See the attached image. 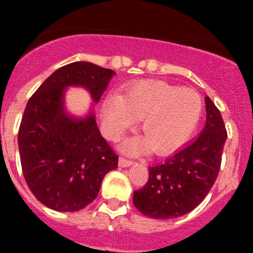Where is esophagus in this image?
Instances as JSON below:
<instances>
[{
    "label": "esophagus",
    "instance_id": "esophagus-1",
    "mask_svg": "<svg viewBox=\"0 0 253 253\" xmlns=\"http://www.w3.org/2000/svg\"><path fill=\"white\" fill-rule=\"evenodd\" d=\"M131 165H133V162H132V160L125 159V158H120L119 159V167L128 168V167H131Z\"/></svg>",
    "mask_w": 253,
    "mask_h": 253
}]
</instances>
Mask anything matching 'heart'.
I'll use <instances>...</instances> for the list:
<instances>
[{"mask_svg": "<svg viewBox=\"0 0 253 253\" xmlns=\"http://www.w3.org/2000/svg\"><path fill=\"white\" fill-rule=\"evenodd\" d=\"M203 114L197 91L160 81H144L129 86L121 95H110L101 109L103 125L111 138L142 120L145 137H134L122 144L129 154L148 150L174 152L192 137Z\"/></svg>", "mask_w": 253, "mask_h": 253, "instance_id": "b5f03b06", "label": "heart"}]
</instances>
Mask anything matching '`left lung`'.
Segmentation results:
<instances>
[{
    "label": "left lung",
    "mask_w": 253,
    "mask_h": 253,
    "mask_svg": "<svg viewBox=\"0 0 253 253\" xmlns=\"http://www.w3.org/2000/svg\"><path fill=\"white\" fill-rule=\"evenodd\" d=\"M206 125L200 136L164 163L149 167L144 187L133 192L143 215L172 219L196 208L213 187L220 170L226 129L220 111L206 96Z\"/></svg>",
    "instance_id": "1"
}]
</instances>
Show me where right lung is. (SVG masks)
I'll use <instances>...</instances> for the list:
<instances>
[{"mask_svg": "<svg viewBox=\"0 0 253 253\" xmlns=\"http://www.w3.org/2000/svg\"><path fill=\"white\" fill-rule=\"evenodd\" d=\"M115 75L85 61L70 63L28 101L18 132L20 164L30 191L47 208H85L98 196L104 176L117 168L119 157L101 137L93 108L77 117L65 106L70 86L86 89L96 104Z\"/></svg>", "mask_w": 253, "mask_h": 253, "instance_id": "obj_1", "label": "right lung"}]
</instances>
